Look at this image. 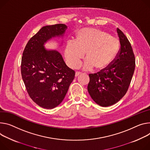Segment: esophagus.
I'll return each mask as SVG.
<instances>
[{
	"label": "esophagus",
	"instance_id": "34e87169",
	"mask_svg": "<svg viewBox=\"0 0 150 150\" xmlns=\"http://www.w3.org/2000/svg\"><path fill=\"white\" fill-rule=\"evenodd\" d=\"M81 73L80 72H75V76H78V75H79Z\"/></svg>",
	"mask_w": 150,
	"mask_h": 150
}]
</instances>
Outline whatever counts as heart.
I'll return each mask as SVG.
<instances>
[{
	"label": "heart",
	"instance_id": "1",
	"mask_svg": "<svg viewBox=\"0 0 150 150\" xmlns=\"http://www.w3.org/2000/svg\"><path fill=\"white\" fill-rule=\"evenodd\" d=\"M119 47L120 41L116 37L98 29L85 28L76 32L75 40H68L64 52L73 67L79 66L85 52L84 69L90 70L94 67L101 70L112 62Z\"/></svg>",
	"mask_w": 150,
	"mask_h": 150
}]
</instances>
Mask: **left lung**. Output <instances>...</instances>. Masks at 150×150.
I'll return each instance as SVG.
<instances>
[{
	"mask_svg": "<svg viewBox=\"0 0 150 150\" xmlns=\"http://www.w3.org/2000/svg\"><path fill=\"white\" fill-rule=\"evenodd\" d=\"M120 48L115 58L104 69L89 74L87 89L92 99L101 106H111L126 94L134 73L135 57L130 42L117 29Z\"/></svg>",
	"mask_w": 150,
	"mask_h": 150,
	"instance_id": "1",
	"label": "left lung"
}]
</instances>
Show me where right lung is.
<instances>
[{
  "mask_svg": "<svg viewBox=\"0 0 150 150\" xmlns=\"http://www.w3.org/2000/svg\"><path fill=\"white\" fill-rule=\"evenodd\" d=\"M67 28L64 24L42 27L30 39L23 53L21 72L27 91L43 108L60 105L75 78V71L66 64L61 54L44 47L52 38L63 37Z\"/></svg>",
  "mask_w": 150,
  "mask_h": 150,
  "instance_id": "1",
  "label": "right lung"
}]
</instances>
